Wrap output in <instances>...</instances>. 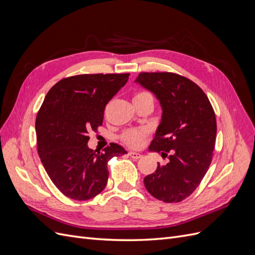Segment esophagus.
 <instances>
[{
	"mask_svg": "<svg viewBox=\"0 0 255 255\" xmlns=\"http://www.w3.org/2000/svg\"><path fill=\"white\" fill-rule=\"evenodd\" d=\"M128 155H129L130 157H132V158H134V159H138V158H140V157H141V154H140V153L133 152V151L128 152Z\"/></svg>",
	"mask_w": 255,
	"mask_h": 255,
	"instance_id": "34e87169",
	"label": "esophagus"
}]
</instances>
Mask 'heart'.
<instances>
[{
  "label": "heart",
  "instance_id": "obj_1",
  "mask_svg": "<svg viewBox=\"0 0 255 255\" xmlns=\"http://www.w3.org/2000/svg\"><path fill=\"white\" fill-rule=\"evenodd\" d=\"M144 98H152L149 92L146 91H138L135 94L133 100H140ZM146 135V130L144 129H128L122 135V140L127 144L137 148L143 141V138Z\"/></svg>",
  "mask_w": 255,
  "mask_h": 255
}]
</instances>
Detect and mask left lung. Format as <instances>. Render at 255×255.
<instances>
[{"label":"left lung","instance_id":"obj_1","mask_svg":"<svg viewBox=\"0 0 255 255\" xmlns=\"http://www.w3.org/2000/svg\"><path fill=\"white\" fill-rule=\"evenodd\" d=\"M135 83L153 92L163 111L149 151L169 158L144 177V186L160 201L181 202L199 186L212 163L217 132L213 106L197 84L179 74L141 72Z\"/></svg>","mask_w":255,"mask_h":255}]
</instances>
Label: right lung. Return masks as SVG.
<instances>
[{"label":"right lung","instance_id":"right-lung-1","mask_svg":"<svg viewBox=\"0 0 255 255\" xmlns=\"http://www.w3.org/2000/svg\"><path fill=\"white\" fill-rule=\"evenodd\" d=\"M128 73L81 74L60 80L37 114V148L53 184L66 197L85 201L101 192L109 179L107 161L126 154L117 143L97 152L89 132L102 126L104 110L125 86Z\"/></svg>","mask_w":255,"mask_h":255}]
</instances>
